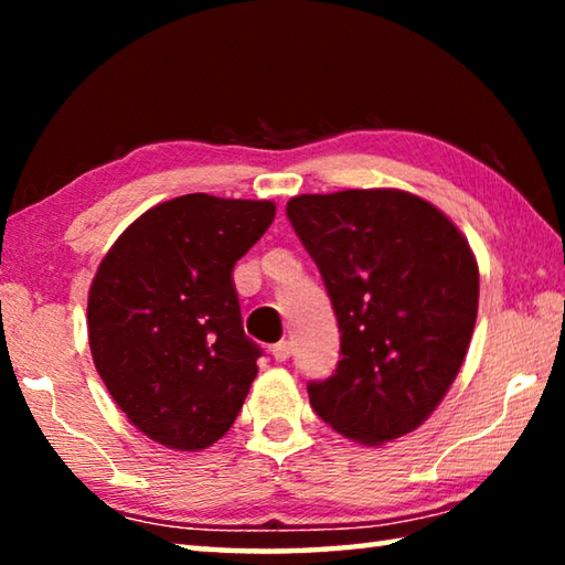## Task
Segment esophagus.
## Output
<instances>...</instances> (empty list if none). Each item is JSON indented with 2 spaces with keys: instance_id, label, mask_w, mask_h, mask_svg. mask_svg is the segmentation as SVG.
Masks as SVG:
<instances>
[{
  "instance_id": "esophagus-1",
  "label": "esophagus",
  "mask_w": 565,
  "mask_h": 565,
  "mask_svg": "<svg viewBox=\"0 0 565 565\" xmlns=\"http://www.w3.org/2000/svg\"><path fill=\"white\" fill-rule=\"evenodd\" d=\"M271 356L276 359V361H286L291 356V343L289 341H279V343H274L271 347Z\"/></svg>"
}]
</instances>
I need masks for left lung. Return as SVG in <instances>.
Instances as JSON below:
<instances>
[{"mask_svg":"<svg viewBox=\"0 0 565 565\" xmlns=\"http://www.w3.org/2000/svg\"><path fill=\"white\" fill-rule=\"evenodd\" d=\"M286 216L319 266L341 331L333 376L306 386L311 408L366 446L414 431L471 343L478 264L466 236L401 189L301 194Z\"/></svg>","mask_w":565,"mask_h":565,"instance_id":"obj_1","label":"left lung"}]
</instances>
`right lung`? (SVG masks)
I'll list each match as a JSON object with an SVG mask.
<instances>
[{"label":"right lung","mask_w":565,"mask_h":565,"mask_svg":"<svg viewBox=\"0 0 565 565\" xmlns=\"http://www.w3.org/2000/svg\"><path fill=\"white\" fill-rule=\"evenodd\" d=\"M274 214V202L177 196L102 259L87 303L92 359L151 441L202 451L242 411L262 349L244 333L232 271Z\"/></svg>","instance_id":"obj_1"}]
</instances>
